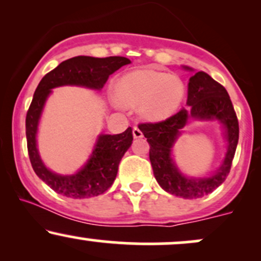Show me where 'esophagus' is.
<instances>
[{
    "instance_id": "34e87169",
    "label": "esophagus",
    "mask_w": 261,
    "mask_h": 261,
    "mask_svg": "<svg viewBox=\"0 0 261 261\" xmlns=\"http://www.w3.org/2000/svg\"><path fill=\"white\" fill-rule=\"evenodd\" d=\"M133 135H134L135 139H141V137H143L142 131H141L140 128L137 127V126H134V128H133Z\"/></svg>"
}]
</instances>
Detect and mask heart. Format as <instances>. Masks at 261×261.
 <instances>
[{"label":"heart","instance_id":"heart-1","mask_svg":"<svg viewBox=\"0 0 261 261\" xmlns=\"http://www.w3.org/2000/svg\"><path fill=\"white\" fill-rule=\"evenodd\" d=\"M115 94L122 106H140L142 118L162 120L174 114L180 107L185 87L179 77L142 68L122 76L115 86Z\"/></svg>","mask_w":261,"mask_h":261}]
</instances>
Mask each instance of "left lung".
Segmentation results:
<instances>
[{
  "instance_id": "left-lung-1",
  "label": "left lung",
  "mask_w": 261,
  "mask_h": 261,
  "mask_svg": "<svg viewBox=\"0 0 261 261\" xmlns=\"http://www.w3.org/2000/svg\"><path fill=\"white\" fill-rule=\"evenodd\" d=\"M184 68L193 71L188 66ZM187 106L167 120L140 124L139 128L149 143V161L161 188L182 199H199L211 194L226 180L238 145L239 125L226 88L202 71L189 80ZM189 120H217L223 124L227 149L223 164L214 175L201 178L187 177L172 160V147Z\"/></svg>"
}]
</instances>
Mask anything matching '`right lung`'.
<instances>
[{"label": "right lung", "mask_w": 261, "mask_h": 261, "mask_svg": "<svg viewBox=\"0 0 261 261\" xmlns=\"http://www.w3.org/2000/svg\"><path fill=\"white\" fill-rule=\"evenodd\" d=\"M131 61L122 56L92 58L76 56L61 62L58 67L46 73L40 81L25 118V135L29 160L35 174L49 185L54 191L72 199L98 196L112 187L118 174L122 155L133 143V128L122 134H100L95 141L88 161L79 172L70 175L54 173L41 161L37 146L39 121L45 103L53 88L62 86H79L100 91L112 73Z\"/></svg>", "instance_id": "right-lung-1"}]
</instances>
